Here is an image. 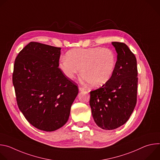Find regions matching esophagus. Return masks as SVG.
Instances as JSON below:
<instances>
[{"mask_svg":"<svg viewBox=\"0 0 160 160\" xmlns=\"http://www.w3.org/2000/svg\"><path fill=\"white\" fill-rule=\"evenodd\" d=\"M78 88H79V90L80 91H83L84 90H85V88H83V87H81V86H79V87H78Z\"/></svg>","mask_w":160,"mask_h":160,"instance_id":"34e87169","label":"esophagus"}]
</instances>
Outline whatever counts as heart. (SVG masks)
Here are the masks:
<instances>
[{
    "mask_svg": "<svg viewBox=\"0 0 160 160\" xmlns=\"http://www.w3.org/2000/svg\"><path fill=\"white\" fill-rule=\"evenodd\" d=\"M62 57L59 67L63 74L73 79L80 73L81 77L93 87L102 86L112 78L117 66V58L113 51L101 47L75 49Z\"/></svg>",
    "mask_w": 160,
    "mask_h": 160,
    "instance_id": "1",
    "label": "heart"
}]
</instances>
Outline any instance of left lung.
Returning a JSON list of instances; mask_svg holds the SVG:
<instances>
[{"label": "left lung", "instance_id": "8db88e82", "mask_svg": "<svg viewBox=\"0 0 160 160\" xmlns=\"http://www.w3.org/2000/svg\"><path fill=\"white\" fill-rule=\"evenodd\" d=\"M117 62L111 80L90 91V106L94 122L104 130H113L125 123L137 103L138 66L135 55L122 42H112Z\"/></svg>", "mask_w": 160, "mask_h": 160}]
</instances>
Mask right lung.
<instances>
[{
    "label": "right lung",
    "mask_w": 160,
    "mask_h": 160,
    "mask_svg": "<svg viewBox=\"0 0 160 160\" xmlns=\"http://www.w3.org/2000/svg\"><path fill=\"white\" fill-rule=\"evenodd\" d=\"M61 48L31 42L17 56L12 83L19 110L37 128L54 131L70 116L78 88L59 66Z\"/></svg>",
    "instance_id": "right-lung-1"
}]
</instances>
